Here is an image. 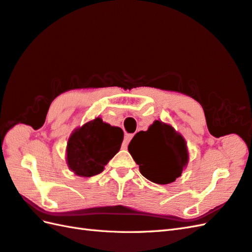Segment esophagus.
<instances>
[{"label":"esophagus","mask_w":252,"mask_h":252,"mask_svg":"<svg viewBox=\"0 0 252 252\" xmlns=\"http://www.w3.org/2000/svg\"><path fill=\"white\" fill-rule=\"evenodd\" d=\"M132 137H133V134H126L125 139H124V144H122V145H124L125 147H126L128 143H130V140L132 139Z\"/></svg>","instance_id":"obj_1"}]
</instances>
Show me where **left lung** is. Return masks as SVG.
<instances>
[{
  "label": "left lung",
  "mask_w": 252,
  "mask_h": 252,
  "mask_svg": "<svg viewBox=\"0 0 252 252\" xmlns=\"http://www.w3.org/2000/svg\"><path fill=\"white\" fill-rule=\"evenodd\" d=\"M127 149L143 176L159 185L176 180L188 162V150L183 136L159 120H156L148 131L136 133Z\"/></svg>",
  "instance_id": "8db88e82"
}]
</instances>
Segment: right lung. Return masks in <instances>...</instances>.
I'll list each match as a JSON object with an SVG mask.
<instances>
[{
    "label": "right lung",
    "mask_w": 252,
    "mask_h": 252,
    "mask_svg": "<svg viewBox=\"0 0 252 252\" xmlns=\"http://www.w3.org/2000/svg\"><path fill=\"white\" fill-rule=\"evenodd\" d=\"M122 140L124 131L120 127L95 118L75 130L69 137L66 148L67 164L78 176H94L118 153Z\"/></svg>",
    "instance_id": "right-lung-1"
}]
</instances>
